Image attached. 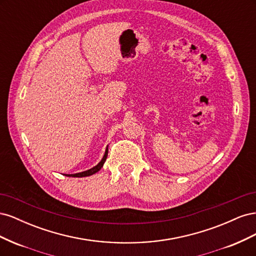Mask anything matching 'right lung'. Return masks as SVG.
I'll return each mask as SVG.
<instances>
[{
	"mask_svg": "<svg viewBox=\"0 0 256 256\" xmlns=\"http://www.w3.org/2000/svg\"><path fill=\"white\" fill-rule=\"evenodd\" d=\"M106 157H108V147H106V152H104V158L102 159V161H100L99 164H98L96 166H94V168H92L88 170V171L81 172V173H76V174H65V175H66V176H69V177H85V176H90V175H92V174L97 173V172L99 171V170L102 168L106 160Z\"/></svg>",
	"mask_w": 256,
	"mask_h": 256,
	"instance_id": "right-lung-1",
	"label": "right lung"
}]
</instances>
